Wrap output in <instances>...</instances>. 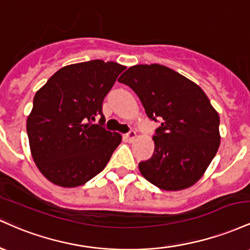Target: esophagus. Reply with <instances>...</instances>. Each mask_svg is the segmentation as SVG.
<instances>
[{
    "label": "esophagus",
    "mask_w": 250,
    "mask_h": 250,
    "mask_svg": "<svg viewBox=\"0 0 250 250\" xmlns=\"http://www.w3.org/2000/svg\"><path fill=\"white\" fill-rule=\"evenodd\" d=\"M135 137H136V133H135V130H129L128 133L125 134V139H127L128 142H133Z\"/></svg>",
    "instance_id": "obj_1"
}]
</instances>
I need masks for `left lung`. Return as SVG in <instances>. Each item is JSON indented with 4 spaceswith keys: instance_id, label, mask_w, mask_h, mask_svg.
I'll return each instance as SVG.
<instances>
[{
    "instance_id": "1",
    "label": "left lung",
    "mask_w": 250,
    "mask_h": 250,
    "mask_svg": "<svg viewBox=\"0 0 250 250\" xmlns=\"http://www.w3.org/2000/svg\"><path fill=\"white\" fill-rule=\"evenodd\" d=\"M119 82L139 96L155 129L154 154L139 163L146 180L163 190H181L201 179L220 146V117L205 91L161 64H139Z\"/></svg>"
}]
</instances>
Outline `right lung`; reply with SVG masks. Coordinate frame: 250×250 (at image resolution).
<instances>
[{
	"label": "right lung",
	"mask_w": 250,
	"mask_h": 250,
	"mask_svg": "<svg viewBox=\"0 0 250 250\" xmlns=\"http://www.w3.org/2000/svg\"><path fill=\"white\" fill-rule=\"evenodd\" d=\"M125 69L102 60L70 64L57 70L35 94L28 139L37 168L53 183L77 187L107 166L121 135L103 127L102 104Z\"/></svg>",
	"instance_id": "obj_1"
}]
</instances>
